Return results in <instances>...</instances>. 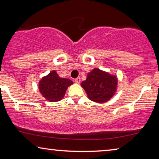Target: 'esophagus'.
Instances as JSON below:
<instances>
[{
  "instance_id": "34e87169",
  "label": "esophagus",
  "mask_w": 159,
  "mask_h": 159,
  "mask_svg": "<svg viewBox=\"0 0 159 159\" xmlns=\"http://www.w3.org/2000/svg\"><path fill=\"white\" fill-rule=\"evenodd\" d=\"M80 81H81V79H80V77H77V78H76V79H75V82L77 84H79Z\"/></svg>"
}]
</instances>
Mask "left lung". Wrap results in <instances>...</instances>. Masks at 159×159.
I'll return each mask as SVG.
<instances>
[{
	"label": "left lung",
	"instance_id": "obj_1",
	"mask_svg": "<svg viewBox=\"0 0 159 159\" xmlns=\"http://www.w3.org/2000/svg\"><path fill=\"white\" fill-rule=\"evenodd\" d=\"M117 82L116 76L95 68L87 76V80L82 82L81 85L89 99L96 103H104L114 95Z\"/></svg>",
	"mask_w": 159,
	"mask_h": 159
}]
</instances>
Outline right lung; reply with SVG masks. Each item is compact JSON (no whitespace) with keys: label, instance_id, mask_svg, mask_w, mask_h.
Returning a JSON list of instances; mask_svg holds the SVG:
<instances>
[{"label":"right lung","instance_id":"1","mask_svg":"<svg viewBox=\"0 0 159 159\" xmlns=\"http://www.w3.org/2000/svg\"><path fill=\"white\" fill-rule=\"evenodd\" d=\"M73 82L66 78H61L55 70L52 71L39 82V90L43 97L51 102L59 101L64 98L69 86Z\"/></svg>","mask_w":159,"mask_h":159}]
</instances>
